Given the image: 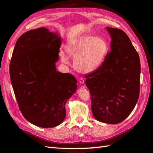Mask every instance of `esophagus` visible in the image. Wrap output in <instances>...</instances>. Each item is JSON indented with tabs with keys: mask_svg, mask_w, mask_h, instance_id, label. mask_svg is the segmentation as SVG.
<instances>
[{
	"mask_svg": "<svg viewBox=\"0 0 153 153\" xmlns=\"http://www.w3.org/2000/svg\"><path fill=\"white\" fill-rule=\"evenodd\" d=\"M79 82H80V84H84V83H85V79H84L83 78H80Z\"/></svg>",
	"mask_w": 153,
	"mask_h": 153,
	"instance_id": "esophagus-1",
	"label": "esophagus"
}]
</instances>
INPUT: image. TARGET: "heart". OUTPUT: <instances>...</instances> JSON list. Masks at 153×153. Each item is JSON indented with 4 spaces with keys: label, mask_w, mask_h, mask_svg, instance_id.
I'll return each mask as SVG.
<instances>
[{
    "label": "heart",
    "mask_w": 153,
    "mask_h": 153,
    "mask_svg": "<svg viewBox=\"0 0 153 153\" xmlns=\"http://www.w3.org/2000/svg\"><path fill=\"white\" fill-rule=\"evenodd\" d=\"M67 53L75 59L74 67L80 72L90 73L97 69L104 61L108 52V44L100 37L82 36L67 46ZM61 60L67 63V56L61 51Z\"/></svg>",
    "instance_id": "1"
}]
</instances>
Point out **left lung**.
Returning a JSON list of instances; mask_svg holds the SVG:
<instances>
[{"label":"left lung","mask_w":153,"mask_h":153,"mask_svg":"<svg viewBox=\"0 0 153 153\" xmlns=\"http://www.w3.org/2000/svg\"><path fill=\"white\" fill-rule=\"evenodd\" d=\"M111 51L101 66L85 76L91 98L93 116L100 122L116 124L125 120L139 97V56L123 30L107 27Z\"/></svg>","instance_id":"8db88e82"}]
</instances>
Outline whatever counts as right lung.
<instances>
[{"mask_svg":"<svg viewBox=\"0 0 153 153\" xmlns=\"http://www.w3.org/2000/svg\"><path fill=\"white\" fill-rule=\"evenodd\" d=\"M61 38L45 27L23 33L14 47L9 70L19 110L35 126L60 125L66 116L65 104L77 88L69 73L56 71Z\"/></svg>","mask_w":153,"mask_h":153,"instance_id":"add662e5","label":"right lung"}]
</instances>
